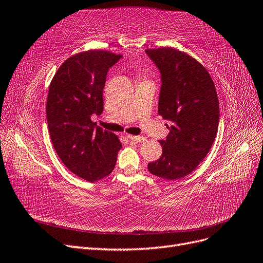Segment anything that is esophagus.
I'll list each match as a JSON object with an SVG mask.
<instances>
[{
    "label": "esophagus",
    "instance_id": "1",
    "mask_svg": "<svg viewBox=\"0 0 263 263\" xmlns=\"http://www.w3.org/2000/svg\"><path fill=\"white\" fill-rule=\"evenodd\" d=\"M127 138L132 141H136V142H145L146 138L141 137V136H134V135H127Z\"/></svg>",
    "mask_w": 263,
    "mask_h": 263
}]
</instances>
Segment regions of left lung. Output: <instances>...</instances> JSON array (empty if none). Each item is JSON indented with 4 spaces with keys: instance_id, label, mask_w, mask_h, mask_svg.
<instances>
[{
    "instance_id": "1",
    "label": "left lung",
    "mask_w": 263,
    "mask_h": 263,
    "mask_svg": "<svg viewBox=\"0 0 263 263\" xmlns=\"http://www.w3.org/2000/svg\"><path fill=\"white\" fill-rule=\"evenodd\" d=\"M146 53L161 74L158 113L171 123L168 136L159 140L162 155L148 163V170L159 178L178 180L195 170L216 138V89L208 70L187 53L169 47Z\"/></svg>"
}]
</instances>
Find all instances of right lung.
Masks as SVG:
<instances>
[{
  "mask_svg": "<svg viewBox=\"0 0 263 263\" xmlns=\"http://www.w3.org/2000/svg\"><path fill=\"white\" fill-rule=\"evenodd\" d=\"M121 58L104 50L77 53L62 63L49 86L46 112L53 148L71 172L90 182L114 170L122 148L115 134L91 119L103 112L106 74Z\"/></svg>",
  "mask_w": 263,
  "mask_h": 263,
  "instance_id": "1",
  "label": "right lung"
}]
</instances>
